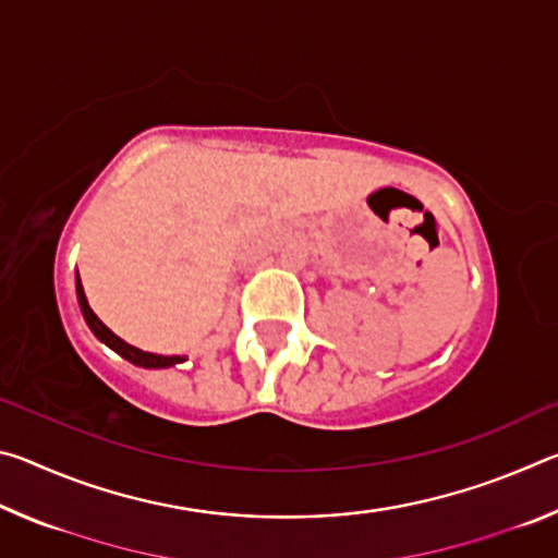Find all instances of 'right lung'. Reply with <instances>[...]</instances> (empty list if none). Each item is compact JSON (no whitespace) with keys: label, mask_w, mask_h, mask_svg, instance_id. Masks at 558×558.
Segmentation results:
<instances>
[{"label":"right lung","mask_w":558,"mask_h":558,"mask_svg":"<svg viewBox=\"0 0 558 558\" xmlns=\"http://www.w3.org/2000/svg\"><path fill=\"white\" fill-rule=\"evenodd\" d=\"M75 295H78V305H81V313L83 319H86V325L90 327V332L96 335L102 344L110 347L112 352H118L122 359H128L130 364L135 366H143V369H167V366H174V364H182L186 356H162V354H153V352H143V349L128 344L125 339H120L112 329H108L106 325L100 323L98 315L93 313L90 305H88V298L86 292H83L81 286V278L78 272H75Z\"/></svg>","instance_id":"obj_1"}]
</instances>
